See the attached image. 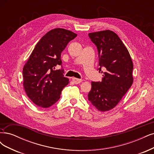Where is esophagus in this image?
Wrapping results in <instances>:
<instances>
[{
	"mask_svg": "<svg viewBox=\"0 0 154 154\" xmlns=\"http://www.w3.org/2000/svg\"><path fill=\"white\" fill-rule=\"evenodd\" d=\"M73 82L76 83V84H78V83H80L82 82V79H78L76 78H72Z\"/></svg>",
	"mask_w": 154,
	"mask_h": 154,
	"instance_id": "1",
	"label": "esophagus"
}]
</instances>
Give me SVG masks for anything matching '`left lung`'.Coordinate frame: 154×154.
<instances>
[{
  "label": "left lung",
  "instance_id": "1",
  "mask_svg": "<svg viewBox=\"0 0 154 154\" xmlns=\"http://www.w3.org/2000/svg\"><path fill=\"white\" fill-rule=\"evenodd\" d=\"M88 36L97 47V70L103 73V79L92 82L88 99L98 110L106 111L115 107L131 88L133 63L128 49L114 32L103 30L89 33Z\"/></svg>",
  "mask_w": 154,
  "mask_h": 154
}]
</instances>
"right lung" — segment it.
I'll use <instances>...</instances> for the list:
<instances>
[{
	"label": "right lung",
	"mask_w": 154,
	"mask_h": 154,
	"mask_svg": "<svg viewBox=\"0 0 154 154\" xmlns=\"http://www.w3.org/2000/svg\"><path fill=\"white\" fill-rule=\"evenodd\" d=\"M77 34L57 28L47 32L35 45L23 69V87L26 95L35 104L49 108L60 97L62 89L69 83L64 77L61 53Z\"/></svg>",
	"instance_id": "obj_1"
}]
</instances>
